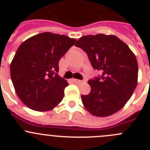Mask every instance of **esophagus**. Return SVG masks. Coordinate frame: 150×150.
<instances>
[{"label":"esophagus","instance_id":"esophagus-1","mask_svg":"<svg viewBox=\"0 0 150 150\" xmlns=\"http://www.w3.org/2000/svg\"><path fill=\"white\" fill-rule=\"evenodd\" d=\"M73 82H75V83H82L84 82V81H80V80H77V79H73L72 80Z\"/></svg>","mask_w":150,"mask_h":150}]
</instances>
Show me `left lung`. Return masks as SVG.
<instances>
[{"label": "left lung", "instance_id": "obj_1", "mask_svg": "<svg viewBox=\"0 0 150 150\" xmlns=\"http://www.w3.org/2000/svg\"><path fill=\"white\" fill-rule=\"evenodd\" d=\"M88 54L100 77L88 81L91 92L82 95L86 110L96 117L117 112L132 96L138 83V63L126 43L114 35L81 37L75 44Z\"/></svg>", "mask_w": 150, "mask_h": 150}]
</instances>
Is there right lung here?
<instances>
[{
  "label": "right lung",
  "instance_id": "add662e5",
  "mask_svg": "<svg viewBox=\"0 0 150 150\" xmlns=\"http://www.w3.org/2000/svg\"><path fill=\"white\" fill-rule=\"evenodd\" d=\"M75 42L66 35L46 32L19 46L11 63V78L27 107L46 112L62 102L68 83L59 75V62Z\"/></svg>",
  "mask_w": 150,
  "mask_h": 150
}]
</instances>
